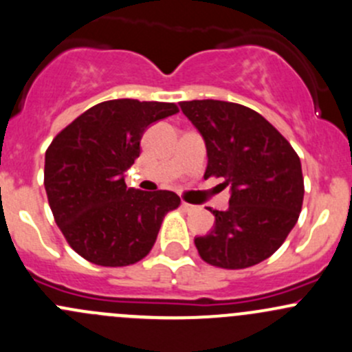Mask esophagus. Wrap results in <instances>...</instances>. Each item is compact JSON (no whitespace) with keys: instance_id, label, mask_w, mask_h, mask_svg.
<instances>
[{"instance_id":"esophagus-1","label":"esophagus","mask_w":352,"mask_h":352,"mask_svg":"<svg viewBox=\"0 0 352 352\" xmlns=\"http://www.w3.org/2000/svg\"><path fill=\"white\" fill-rule=\"evenodd\" d=\"M182 208H184V211H196L197 206L196 204H190V202L182 201Z\"/></svg>"}]
</instances>
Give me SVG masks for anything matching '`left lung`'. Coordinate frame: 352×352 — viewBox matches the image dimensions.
Wrapping results in <instances>:
<instances>
[{
    "label": "left lung",
    "instance_id": "obj_1",
    "mask_svg": "<svg viewBox=\"0 0 352 352\" xmlns=\"http://www.w3.org/2000/svg\"><path fill=\"white\" fill-rule=\"evenodd\" d=\"M206 144L204 179L221 177L230 187L226 211H212L214 225L196 236L199 255L223 269H245L271 257L303 204V173L296 151L255 110L223 100L180 102Z\"/></svg>",
    "mask_w": 352,
    "mask_h": 352
}]
</instances>
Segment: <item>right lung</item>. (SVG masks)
I'll return each instance as SVG.
<instances>
[{
	"label": "right lung",
	"instance_id": "1",
	"mask_svg": "<svg viewBox=\"0 0 352 352\" xmlns=\"http://www.w3.org/2000/svg\"><path fill=\"white\" fill-rule=\"evenodd\" d=\"M177 112L175 104L163 102H102L76 117L45 151L52 214L71 248L91 264H136L150 254L166 212L179 208L175 192L127 189L124 180L144 131Z\"/></svg>",
	"mask_w": 352,
	"mask_h": 352
}]
</instances>
